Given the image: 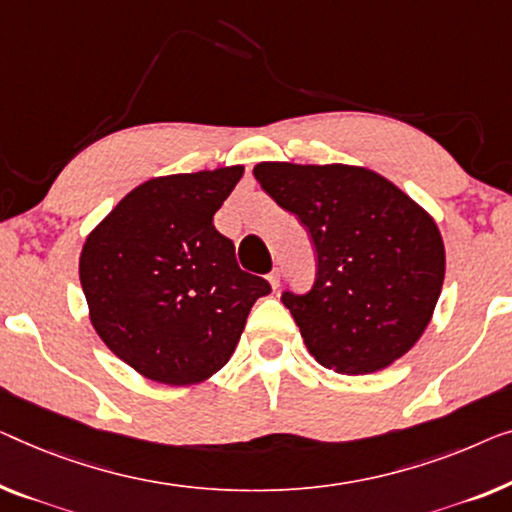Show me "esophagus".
<instances>
[{
  "mask_svg": "<svg viewBox=\"0 0 512 512\" xmlns=\"http://www.w3.org/2000/svg\"><path fill=\"white\" fill-rule=\"evenodd\" d=\"M268 281H270V286L274 288V291H277V288H279V270H272L268 274Z\"/></svg>",
  "mask_w": 512,
  "mask_h": 512,
  "instance_id": "obj_1",
  "label": "esophagus"
}]
</instances>
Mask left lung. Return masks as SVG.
Returning a JSON list of instances; mask_svg holds the SVG:
<instances>
[{
  "mask_svg": "<svg viewBox=\"0 0 512 512\" xmlns=\"http://www.w3.org/2000/svg\"><path fill=\"white\" fill-rule=\"evenodd\" d=\"M254 177L314 244L311 291L281 295L309 353L335 372L372 374L411 351L446 274L432 214L362 166L263 161Z\"/></svg>",
  "mask_w": 512,
  "mask_h": 512,
  "instance_id": "obj_1",
  "label": "left lung"
}]
</instances>
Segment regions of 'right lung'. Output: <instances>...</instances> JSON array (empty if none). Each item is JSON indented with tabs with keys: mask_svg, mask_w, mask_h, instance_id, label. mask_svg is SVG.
<instances>
[{
	"mask_svg": "<svg viewBox=\"0 0 512 512\" xmlns=\"http://www.w3.org/2000/svg\"><path fill=\"white\" fill-rule=\"evenodd\" d=\"M244 166L152 177L87 235L80 284L90 321L145 379L194 385L231 360L254 302L272 288L240 270L212 219Z\"/></svg>",
	"mask_w": 512,
	"mask_h": 512,
	"instance_id": "obj_1",
	"label": "right lung"
}]
</instances>
